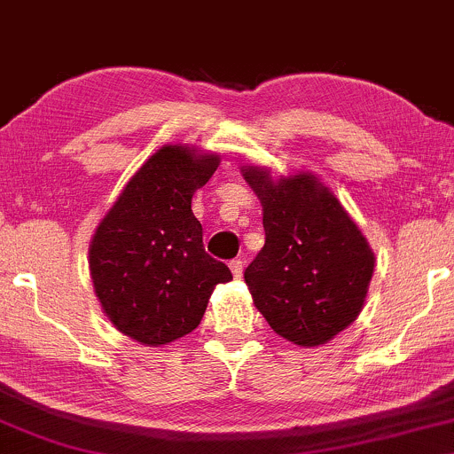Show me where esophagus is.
Wrapping results in <instances>:
<instances>
[{
	"label": "esophagus",
	"mask_w": 454,
	"mask_h": 454,
	"mask_svg": "<svg viewBox=\"0 0 454 454\" xmlns=\"http://www.w3.org/2000/svg\"><path fill=\"white\" fill-rule=\"evenodd\" d=\"M231 270H232V275L239 279V277L243 275V260H239V258L231 260Z\"/></svg>",
	"instance_id": "esophagus-1"
}]
</instances>
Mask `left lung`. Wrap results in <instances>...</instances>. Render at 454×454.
<instances>
[{"label": "left lung", "mask_w": 454, "mask_h": 454, "mask_svg": "<svg viewBox=\"0 0 454 454\" xmlns=\"http://www.w3.org/2000/svg\"><path fill=\"white\" fill-rule=\"evenodd\" d=\"M243 177L264 207V247L245 269L254 304L294 345H324L362 310L372 249L313 175L272 182L269 171L249 167Z\"/></svg>", "instance_id": "1"}]
</instances>
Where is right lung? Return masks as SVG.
<instances>
[{"label":"right lung","instance_id":"obj_1","mask_svg":"<svg viewBox=\"0 0 454 454\" xmlns=\"http://www.w3.org/2000/svg\"><path fill=\"white\" fill-rule=\"evenodd\" d=\"M220 158L184 145L156 152L122 190L90 243V277L114 325L141 345H167L203 319L217 283L232 279L203 245L192 194Z\"/></svg>","mask_w":454,"mask_h":454}]
</instances>
